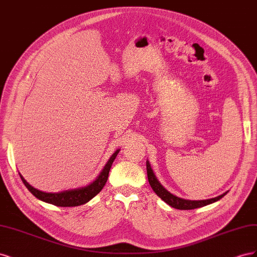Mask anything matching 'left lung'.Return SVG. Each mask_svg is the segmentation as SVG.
<instances>
[{"label":"left lung","mask_w":257,"mask_h":257,"mask_svg":"<svg viewBox=\"0 0 257 257\" xmlns=\"http://www.w3.org/2000/svg\"><path fill=\"white\" fill-rule=\"evenodd\" d=\"M147 174H148V180H149V183L151 185L152 190L157 193V195L161 197L163 200L165 201L166 204L169 206H172L173 208L176 209H180V210H191V209H196L207 206L209 204H212L214 201L221 199L225 194H222V195L214 197V198H210V199H205V200H189V199H183L180 197H177L173 194H170L166 189L163 188V185L158 181L157 177L154 176L153 170L151 169V166L149 164V162L147 161Z\"/></svg>","instance_id":"left-lung-1"}]
</instances>
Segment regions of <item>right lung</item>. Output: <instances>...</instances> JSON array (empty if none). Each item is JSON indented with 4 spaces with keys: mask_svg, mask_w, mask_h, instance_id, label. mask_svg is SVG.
<instances>
[{
    "mask_svg": "<svg viewBox=\"0 0 257 257\" xmlns=\"http://www.w3.org/2000/svg\"><path fill=\"white\" fill-rule=\"evenodd\" d=\"M120 150H116L109 159V161L107 162V164L105 165L104 169L102 170V173L97 177L95 181H93L91 184L84 186V188L81 189H75V190H69V191H64V192H60V193H46L42 192L40 190H37L33 188L32 185H30L23 177L20 175L21 180L27 186V189L33 194V195L41 199L45 203L52 204L54 206H59V207H76V206H80L85 203H88L90 199H92L95 195L102 191L104 188V185L107 182L108 175H109V170L112 165V163L115 159L116 155H118Z\"/></svg>",
    "mask_w": 257,
    "mask_h": 257,
    "instance_id": "1",
    "label": "right lung"
}]
</instances>
